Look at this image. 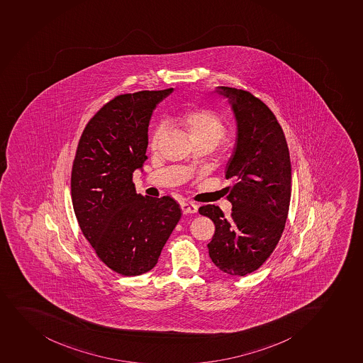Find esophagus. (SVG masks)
Returning <instances> with one entry per match:
<instances>
[{
  "label": "esophagus",
  "mask_w": 363,
  "mask_h": 363,
  "mask_svg": "<svg viewBox=\"0 0 363 363\" xmlns=\"http://www.w3.org/2000/svg\"><path fill=\"white\" fill-rule=\"evenodd\" d=\"M180 208H182V211H183L184 214H194V213H197V210H199L195 203L191 202L182 203Z\"/></svg>",
  "instance_id": "obj_1"
}]
</instances>
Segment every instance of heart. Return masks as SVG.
I'll list each match as a JSON object with an SVG mask.
<instances>
[{
	"mask_svg": "<svg viewBox=\"0 0 363 363\" xmlns=\"http://www.w3.org/2000/svg\"><path fill=\"white\" fill-rule=\"evenodd\" d=\"M169 122L182 126L196 143H210L216 145L225 136V126L221 117L215 111L206 107L191 106L169 119ZM164 126L159 125L153 130L149 138V150L155 152L159 145Z\"/></svg>",
	"mask_w": 363,
	"mask_h": 363,
	"instance_id": "1",
	"label": "heart"
}]
</instances>
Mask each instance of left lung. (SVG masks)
Returning <instances> with one entry per match:
<instances>
[{
  "label": "left lung",
  "instance_id": "left-lung-1",
  "mask_svg": "<svg viewBox=\"0 0 363 363\" xmlns=\"http://www.w3.org/2000/svg\"><path fill=\"white\" fill-rule=\"evenodd\" d=\"M237 119V142L225 167L230 218L214 204L199 208L211 218L208 244L213 263L225 274L245 276L263 265L282 237L291 196V164L286 136L272 111L242 89L218 87Z\"/></svg>",
  "mask_w": 363,
  "mask_h": 363
}]
</instances>
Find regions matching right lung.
<instances>
[{
  "label": "right lung",
  "mask_w": 363,
  "mask_h": 363,
  "mask_svg": "<svg viewBox=\"0 0 363 363\" xmlns=\"http://www.w3.org/2000/svg\"><path fill=\"white\" fill-rule=\"evenodd\" d=\"M173 92L121 94L87 123L72 169V201L77 222L96 256L119 275L138 276L157 265L179 222V204L136 194L153 110Z\"/></svg>",
  "instance_id": "add662e5"
}]
</instances>
